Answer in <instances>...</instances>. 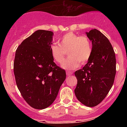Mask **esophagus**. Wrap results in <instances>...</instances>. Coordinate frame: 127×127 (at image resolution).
Here are the masks:
<instances>
[{"mask_svg": "<svg viewBox=\"0 0 127 127\" xmlns=\"http://www.w3.org/2000/svg\"><path fill=\"white\" fill-rule=\"evenodd\" d=\"M72 74H73V72L68 71H66V74H67V75H71Z\"/></svg>", "mask_w": 127, "mask_h": 127, "instance_id": "esophagus-1", "label": "esophagus"}]
</instances>
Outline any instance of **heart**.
<instances>
[{"label":"heart","instance_id":"obj_1","mask_svg":"<svg viewBox=\"0 0 127 127\" xmlns=\"http://www.w3.org/2000/svg\"><path fill=\"white\" fill-rule=\"evenodd\" d=\"M67 52L69 58L62 67L66 69H75L88 62L92 54V45L86 35H80L72 32L65 34L60 41V45L52 44L50 53L52 58L57 63H62Z\"/></svg>","mask_w":127,"mask_h":127}]
</instances>
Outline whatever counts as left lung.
<instances>
[{
	"mask_svg": "<svg viewBox=\"0 0 127 127\" xmlns=\"http://www.w3.org/2000/svg\"><path fill=\"white\" fill-rule=\"evenodd\" d=\"M92 42V54L82 69L75 72L77 84L74 90L78 100L88 107L101 103L114 82L116 59L108 39L96 29L87 32Z\"/></svg>",
	"mask_w": 127,
	"mask_h": 127,
	"instance_id": "left-lung-1",
	"label": "left lung"
}]
</instances>
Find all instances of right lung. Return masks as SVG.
<instances>
[{
	"instance_id": "add662e5",
	"label": "right lung",
	"mask_w": 127,
	"mask_h": 127,
	"mask_svg": "<svg viewBox=\"0 0 127 127\" xmlns=\"http://www.w3.org/2000/svg\"><path fill=\"white\" fill-rule=\"evenodd\" d=\"M53 32L38 30L24 39L15 53L13 71L18 88L27 103L43 109L55 100L66 71L50 53Z\"/></svg>"
}]
</instances>
